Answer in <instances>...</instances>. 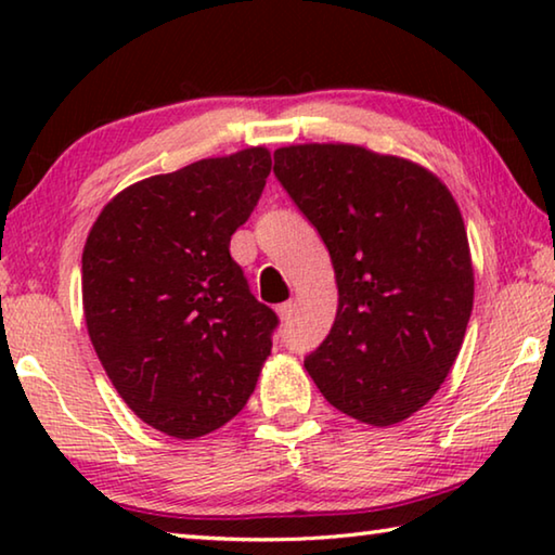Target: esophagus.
<instances>
[{"instance_id": "obj_1", "label": "esophagus", "mask_w": 555, "mask_h": 555, "mask_svg": "<svg viewBox=\"0 0 555 555\" xmlns=\"http://www.w3.org/2000/svg\"><path fill=\"white\" fill-rule=\"evenodd\" d=\"M276 313H279L281 321L288 323L291 318H294V313H296V304H294V300H286V304H281V306L276 308Z\"/></svg>"}]
</instances>
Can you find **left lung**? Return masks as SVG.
<instances>
[{
	"mask_svg": "<svg viewBox=\"0 0 555 555\" xmlns=\"http://www.w3.org/2000/svg\"><path fill=\"white\" fill-rule=\"evenodd\" d=\"M274 173L335 269V323L306 370L347 416L399 424L446 382L473 313L457 203L428 168L357 144L281 146Z\"/></svg>",
	"mask_w": 555,
	"mask_h": 555,
	"instance_id": "left-lung-1",
	"label": "left lung"
}]
</instances>
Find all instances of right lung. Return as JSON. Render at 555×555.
<instances>
[{"label":"right lung","mask_w":555,"mask_h":555,"mask_svg":"<svg viewBox=\"0 0 555 555\" xmlns=\"http://www.w3.org/2000/svg\"><path fill=\"white\" fill-rule=\"evenodd\" d=\"M271 171L264 146L203 158L117 193L82 249V311L109 382L166 436L237 416L279 323L251 296L230 237Z\"/></svg>","instance_id":"right-lung-1"}]
</instances>
